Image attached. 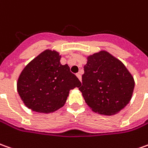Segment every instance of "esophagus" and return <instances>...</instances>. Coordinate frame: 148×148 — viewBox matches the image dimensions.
Listing matches in <instances>:
<instances>
[{"instance_id": "1", "label": "esophagus", "mask_w": 148, "mask_h": 148, "mask_svg": "<svg viewBox=\"0 0 148 148\" xmlns=\"http://www.w3.org/2000/svg\"><path fill=\"white\" fill-rule=\"evenodd\" d=\"M76 76H77V78H78V79H79V80H80V81H81V73H77V74H76Z\"/></svg>"}]
</instances>
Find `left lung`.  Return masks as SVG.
Returning a JSON list of instances; mask_svg holds the SVG:
<instances>
[{
  "mask_svg": "<svg viewBox=\"0 0 148 148\" xmlns=\"http://www.w3.org/2000/svg\"><path fill=\"white\" fill-rule=\"evenodd\" d=\"M84 71L79 90L93 112L112 116L131 100L134 79L124 63L108 51L89 55Z\"/></svg>",
  "mask_w": 148,
  "mask_h": 148,
  "instance_id": "8db88e82",
  "label": "left lung"
}]
</instances>
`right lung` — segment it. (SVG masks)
I'll list each match as a JSON object with an SVG mask.
<instances>
[{"label": "right lung", "instance_id": "right-lung-1", "mask_svg": "<svg viewBox=\"0 0 148 148\" xmlns=\"http://www.w3.org/2000/svg\"><path fill=\"white\" fill-rule=\"evenodd\" d=\"M60 59L58 51L45 49L21 72L17 91L27 108L38 113L54 112L64 106L70 90L81 86Z\"/></svg>", "mask_w": 148, "mask_h": 148}]
</instances>
